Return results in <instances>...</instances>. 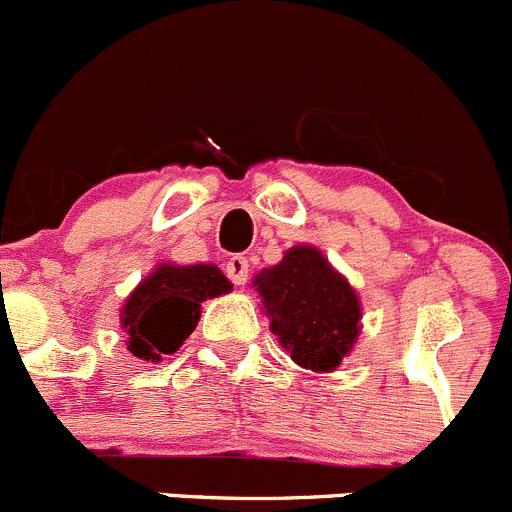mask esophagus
Here are the masks:
<instances>
[{"instance_id": "obj_1", "label": "esophagus", "mask_w": 512, "mask_h": 512, "mask_svg": "<svg viewBox=\"0 0 512 512\" xmlns=\"http://www.w3.org/2000/svg\"><path fill=\"white\" fill-rule=\"evenodd\" d=\"M226 276L236 283V286H244L249 281V261L246 256H231L226 261Z\"/></svg>"}]
</instances>
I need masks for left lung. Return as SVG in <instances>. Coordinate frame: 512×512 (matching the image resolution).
I'll use <instances>...</instances> for the list:
<instances>
[{
	"instance_id": "1",
	"label": "left lung",
	"mask_w": 512,
	"mask_h": 512,
	"mask_svg": "<svg viewBox=\"0 0 512 512\" xmlns=\"http://www.w3.org/2000/svg\"><path fill=\"white\" fill-rule=\"evenodd\" d=\"M251 286L273 336L306 371L333 373L358 343L361 298L316 246H291L276 266L258 271Z\"/></svg>"
}]
</instances>
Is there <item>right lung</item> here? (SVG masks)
I'll return each mask as SVG.
<instances>
[{
    "label": "right lung",
    "instance_id": "right-lung-1",
    "mask_svg": "<svg viewBox=\"0 0 512 512\" xmlns=\"http://www.w3.org/2000/svg\"><path fill=\"white\" fill-rule=\"evenodd\" d=\"M231 281L214 263H159L126 296L119 321L126 348L141 361L159 363L184 346L201 318V303L231 291Z\"/></svg>",
    "mask_w": 512,
    "mask_h": 512
}]
</instances>
